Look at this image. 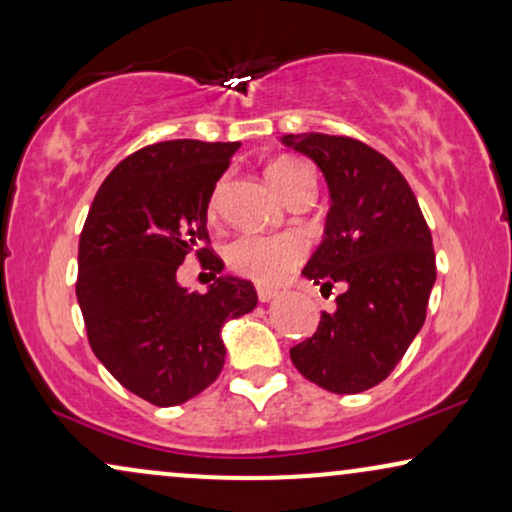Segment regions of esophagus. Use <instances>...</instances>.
<instances>
[{"label": "esophagus", "instance_id": "esophagus-1", "mask_svg": "<svg viewBox=\"0 0 512 512\" xmlns=\"http://www.w3.org/2000/svg\"><path fill=\"white\" fill-rule=\"evenodd\" d=\"M276 295H278L276 288H264V286L257 288V297H260V302H271Z\"/></svg>", "mask_w": 512, "mask_h": 512}]
</instances>
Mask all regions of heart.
Segmentation results:
<instances>
[{"label":"heart","instance_id":"obj_1","mask_svg":"<svg viewBox=\"0 0 512 512\" xmlns=\"http://www.w3.org/2000/svg\"><path fill=\"white\" fill-rule=\"evenodd\" d=\"M267 179L283 198H290L302 189H314V174L302 160L278 158L267 167ZM219 191L212 193L210 212L217 210ZM304 243L295 234H241L224 248V257L234 274L250 278L260 286H276L290 269L300 264Z\"/></svg>","mask_w":512,"mask_h":512}]
</instances>
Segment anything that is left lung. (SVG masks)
Masks as SVG:
<instances>
[{
    "mask_svg": "<svg viewBox=\"0 0 512 512\" xmlns=\"http://www.w3.org/2000/svg\"><path fill=\"white\" fill-rule=\"evenodd\" d=\"M326 177L331 210L302 274L321 293L340 288L312 338L290 349L304 378L335 394L383 383L423 328L437 264L409 181L364 141L331 134L281 139Z\"/></svg>",
    "mask_w": 512,
    "mask_h": 512,
    "instance_id": "obj_1",
    "label": "left lung"
}]
</instances>
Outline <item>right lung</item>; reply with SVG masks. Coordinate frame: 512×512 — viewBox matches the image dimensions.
<instances>
[{"label": "right lung", "instance_id": "right-lung-1", "mask_svg": "<svg viewBox=\"0 0 512 512\" xmlns=\"http://www.w3.org/2000/svg\"><path fill=\"white\" fill-rule=\"evenodd\" d=\"M238 141L174 139L139 148L96 191L80 234L75 293L96 359L155 406L196 397L222 373V326L252 312L250 281L222 276L205 295L177 283L189 252L212 274L208 203Z\"/></svg>", "mask_w": 512, "mask_h": 512}]
</instances>
